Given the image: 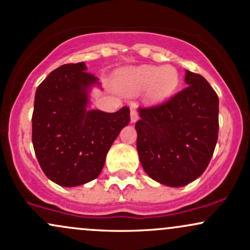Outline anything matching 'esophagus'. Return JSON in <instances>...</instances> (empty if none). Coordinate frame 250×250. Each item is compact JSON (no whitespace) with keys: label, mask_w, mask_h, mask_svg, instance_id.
I'll list each match as a JSON object with an SVG mask.
<instances>
[{"label":"esophagus","mask_w":250,"mask_h":250,"mask_svg":"<svg viewBox=\"0 0 250 250\" xmlns=\"http://www.w3.org/2000/svg\"><path fill=\"white\" fill-rule=\"evenodd\" d=\"M130 120H131V122H136L137 120H139V111H137V109H136V107H131L130 108Z\"/></svg>","instance_id":"esophagus-1"}]
</instances>
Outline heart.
Here are the masks:
<instances>
[{
  "instance_id": "heart-1",
  "label": "heart",
  "mask_w": 250,
  "mask_h": 250,
  "mask_svg": "<svg viewBox=\"0 0 250 250\" xmlns=\"http://www.w3.org/2000/svg\"><path fill=\"white\" fill-rule=\"evenodd\" d=\"M120 80L133 90L148 89L149 100L159 102L167 99L179 85V73L174 67L142 65L120 73Z\"/></svg>"
}]
</instances>
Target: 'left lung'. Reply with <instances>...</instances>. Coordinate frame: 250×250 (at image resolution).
<instances>
[{"instance_id":"left-lung-1","label":"left lung","mask_w":250,"mask_h":250,"mask_svg":"<svg viewBox=\"0 0 250 250\" xmlns=\"http://www.w3.org/2000/svg\"><path fill=\"white\" fill-rule=\"evenodd\" d=\"M187 87L166 102L140 107L137 153L149 177L182 187L208 167L219 136V97L207 80L186 70Z\"/></svg>"}]
</instances>
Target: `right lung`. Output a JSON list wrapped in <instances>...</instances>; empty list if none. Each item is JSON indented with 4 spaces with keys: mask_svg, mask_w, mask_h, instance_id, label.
I'll use <instances>...</instances> for the list:
<instances>
[{
    "mask_svg": "<svg viewBox=\"0 0 250 250\" xmlns=\"http://www.w3.org/2000/svg\"><path fill=\"white\" fill-rule=\"evenodd\" d=\"M84 62L68 63L45 77L36 89L33 123L34 150L43 173L62 187L96 179L109 148L130 121V110H89L88 90L97 77Z\"/></svg>",
    "mask_w": 250,
    "mask_h": 250,
    "instance_id": "obj_1",
    "label": "right lung"
}]
</instances>
